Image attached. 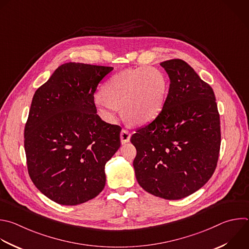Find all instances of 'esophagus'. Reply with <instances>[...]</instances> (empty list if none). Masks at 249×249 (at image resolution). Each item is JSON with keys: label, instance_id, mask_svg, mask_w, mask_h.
<instances>
[{"label": "esophagus", "instance_id": "34e87169", "mask_svg": "<svg viewBox=\"0 0 249 249\" xmlns=\"http://www.w3.org/2000/svg\"><path fill=\"white\" fill-rule=\"evenodd\" d=\"M130 138H131V134L128 130L126 129H122L121 133H120V140H121V142L122 143H126L130 141Z\"/></svg>", "mask_w": 249, "mask_h": 249}]
</instances>
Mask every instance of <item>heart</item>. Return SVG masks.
Returning a JSON list of instances; mask_svg holds the SVG:
<instances>
[{
  "instance_id": "1",
  "label": "heart",
  "mask_w": 249,
  "mask_h": 249,
  "mask_svg": "<svg viewBox=\"0 0 249 249\" xmlns=\"http://www.w3.org/2000/svg\"><path fill=\"white\" fill-rule=\"evenodd\" d=\"M168 93V82L158 69L142 66L113 75L95 98L100 115L113 122L119 108L133 125H145L160 114Z\"/></svg>"
}]
</instances>
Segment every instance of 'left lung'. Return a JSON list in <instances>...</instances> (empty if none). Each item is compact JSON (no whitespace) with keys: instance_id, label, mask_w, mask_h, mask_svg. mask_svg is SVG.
I'll return each instance as SVG.
<instances>
[{"instance_id":"obj_1","label":"left lung","mask_w":249,"mask_h":249,"mask_svg":"<svg viewBox=\"0 0 249 249\" xmlns=\"http://www.w3.org/2000/svg\"><path fill=\"white\" fill-rule=\"evenodd\" d=\"M169 92L156 119L131 137L139 185L165 199L186 197L213 175L221 145L220 115L213 89L186 61H163Z\"/></svg>"}]
</instances>
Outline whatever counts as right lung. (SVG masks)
<instances>
[{"mask_svg": "<svg viewBox=\"0 0 249 249\" xmlns=\"http://www.w3.org/2000/svg\"><path fill=\"white\" fill-rule=\"evenodd\" d=\"M113 67L67 62L34 94L24 128L28 174L53 201L77 205L106 186V163L120 147L121 127L97 114L94 94Z\"/></svg>", "mask_w": 249, "mask_h": 249, "instance_id": "right-lung-1", "label": "right lung"}]
</instances>
